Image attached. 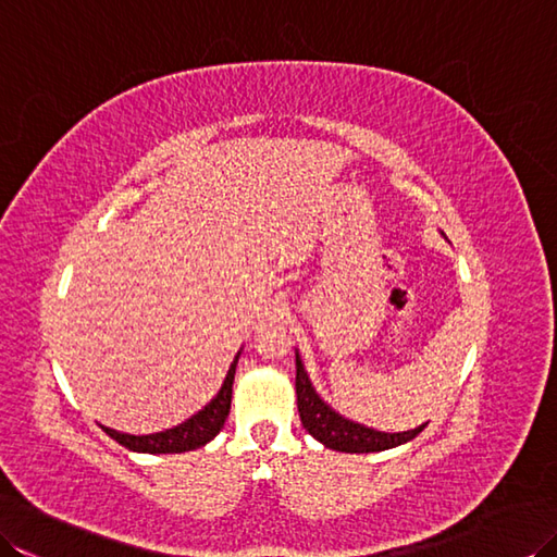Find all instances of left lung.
I'll use <instances>...</instances> for the list:
<instances>
[{"instance_id":"8db88e82","label":"left lung","mask_w":557,"mask_h":557,"mask_svg":"<svg viewBox=\"0 0 557 557\" xmlns=\"http://www.w3.org/2000/svg\"><path fill=\"white\" fill-rule=\"evenodd\" d=\"M295 369H297V373H295L297 411H300L302 425L311 437L329 446V449L345 451V454L385 451V449H392V446H399L404 442L418 437L428 425L425 423L416 430L395 432V435H389V432H377L371 428H363L359 423H351V420L343 418L341 413H335L331 406H325L321 401V397L317 395L314 387H311V383H309L300 357H295Z\"/></svg>"}]
</instances>
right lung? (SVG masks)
<instances>
[{"label":"right lung","mask_w":557,"mask_h":557,"mask_svg":"<svg viewBox=\"0 0 557 557\" xmlns=\"http://www.w3.org/2000/svg\"><path fill=\"white\" fill-rule=\"evenodd\" d=\"M236 363L234 359L232 369L226 373V381L206 409L191 416L186 423L176 425L165 432H156V435H125V432H117L111 428H103L108 437H113L117 444L125 446L129 451H141V454H182L198 449V446L208 444L216 432L224 428V420L228 418V409H232V387H234V375H236Z\"/></svg>","instance_id":"add662e5"}]
</instances>
